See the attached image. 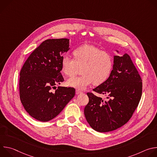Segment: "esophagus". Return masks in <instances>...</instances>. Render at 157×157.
<instances>
[{
    "label": "esophagus",
    "mask_w": 157,
    "mask_h": 157,
    "mask_svg": "<svg viewBox=\"0 0 157 157\" xmlns=\"http://www.w3.org/2000/svg\"><path fill=\"white\" fill-rule=\"evenodd\" d=\"M81 93H82L81 91H80L79 90H76V94H79Z\"/></svg>",
    "instance_id": "obj_1"
}]
</instances>
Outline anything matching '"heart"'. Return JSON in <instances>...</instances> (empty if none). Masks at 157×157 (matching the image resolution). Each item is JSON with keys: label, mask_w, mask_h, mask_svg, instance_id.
Masks as SVG:
<instances>
[{"label": "heart", "mask_w": 157, "mask_h": 157, "mask_svg": "<svg viewBox=\"0 0 157 157\" xmlns=\"http://www.w3.org/2000/svg\"><path fill=\"white\" fill-rule=\"evenodd\" d=\"M74 58L65 55L61 59V70L70 77L78 74L82 69V76L71 78L67 85L78 90H84L94 82L100 84L109 76L113 69V59L110 55L89 44H84L73 52Z\"/></svg>", "instance_id": "b5f03b06"}]
</instances>
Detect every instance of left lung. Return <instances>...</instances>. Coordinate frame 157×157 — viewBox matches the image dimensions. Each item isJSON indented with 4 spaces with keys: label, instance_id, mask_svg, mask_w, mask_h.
I'll use <instances>...</instances> for the list:
<instances>
[{
    "label": "left lung",
    "instance_id": "left-lung-1",
    "mask_svg": "<svg viewBox=\"0 0 157 157\" xmlns=\"http://www.w3.org/2000/svg\"><path fill=\"white\" fill-rule=\"evenodd\" d=\"M93 91L107 96L109 99L104 101L93 93H87L89 102L84 113L92 128L99 132H110L129 121L141 99L142 82L128 55L114 56L109 77Z\"/></svg>",
    "mask_w": 157,
    "mask_h": 157
}]
</instances>
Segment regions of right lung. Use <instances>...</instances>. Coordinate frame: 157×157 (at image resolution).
<instances>
[{
	"label": "right lung",
	"mask_w": 157,
	"mask_h": 157,
	"mask_svg": "<svg viewBox=\"0 0 157 157\" xmlns=\"http://www.w3.org/2000/svg\"><path fill=\"white\" fill-rule=\"evenodd\" d=\"M68 38L43 41L29 56L20 73L21 102L34 119L47 122L56 117L75 95V89L56 86L61 74L62 55L70 50ZM56 91L52 92V89Z\"/></svg>",
	"instance_id": "add662e5"
}]
</instances>
